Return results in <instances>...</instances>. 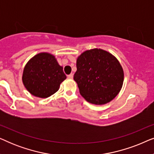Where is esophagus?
Returning a JSON list of instances; mask_svg holds the SVG:
<instances>
[{
	"instance_id": "obj_1",
	"label": "esophagus",
	"mask_w": 154,
	"mask_h": 154,
	"mask_svg": "<svg viewBox=\"0 0 154 154\" xmlns=\"http://www.w3.org/2000/svg\"><path fill=\"white\" fill-rule=\"evenodd\" d=\"M73 74L68 75V79H73Z\"/></svg>"
}]
</instances>
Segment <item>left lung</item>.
Segmentation results:
<instances>
[{
    "mask_svg": "<svg viewBox=\"0 0 154 154\" xmlns=\"http://www.w3.org/2000/svg\"><path fill=\"white\" fill-rule=\"evenodd\" d=\"M73 79L80 94L95 105L113 100L123 87L124 71L114 55L100 48L84 51L77 57Z\"/></svg>",
    "mask_w": 154,
    "mask_h": 154,
    "instance_id": "obj_1",
    "label": "left lung"
}]
</instances>
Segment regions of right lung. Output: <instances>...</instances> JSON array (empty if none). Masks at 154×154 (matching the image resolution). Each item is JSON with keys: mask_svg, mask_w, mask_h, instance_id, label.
<instances>
[{"mask_svg": "<svg viewBox=\"0 0 154 154\" xmlns=\"http://www.w3.org/2000/svg\"><path fill=\"white\" fill-rule=\"evenodd\" d=\"M66 79L55 56L49 52H40L31 57L25 65L22 83L32 95L47 98L60 89Z\"/></svg>", "mask_w": 154, "mask_h": 154, "instance_id": "obj_1", "label": "right lung"}]
</instances>
